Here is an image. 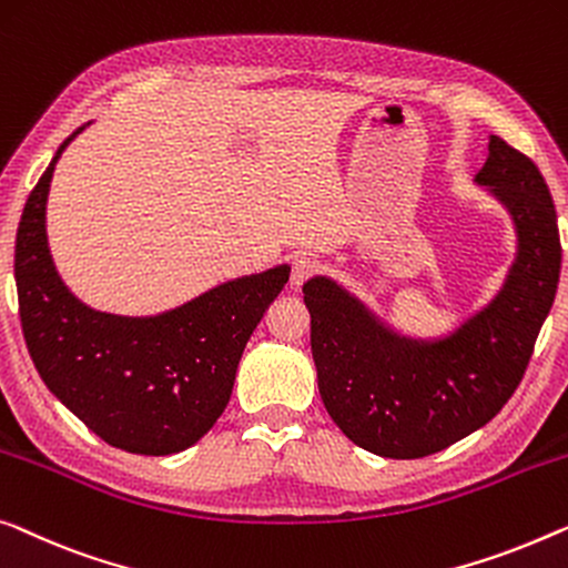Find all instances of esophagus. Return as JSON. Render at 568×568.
I'll return each instance as SVG.
<instances>
[{
    "label": "esophagus",
    "instance_id": "34e87169",
    "mask_svg": "<svg viewBox=\"0 0 568 568\" xmlns=\"http://www.w3.org/2000/svg\"><path fill=\"white\" fill-rule=\"evenodd\" d=\"M317 274V264L307 256H300L292 261V274H290V284L294 286V290H302L304 284L310 282L312 276Z\"/></svg>",
    "mask_w": 568,
    "mask_h": 568
}]
</instances>
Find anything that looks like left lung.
I'll list each match as a JSON object with an SVG mask.
<instances>
[{"label":"left lung","instance_id":"8db88e82","mask_svg":"<svg viewBox=\"0 0 568 568\" xmlns=\"http://www.w3.org/2000/svg\"><path fill=\"white\" fill-rule=\"evenodd\" d=\"M476 182L513 215L517 258L495 302L448 338H399L325 276L302 286L323 405L376 456L423 458L487 425L520 384L554 304L561 241L546 179L491 135Z\"/></svg>","mask_w":568,"mask_h":568}]
</instances>
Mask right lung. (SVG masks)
<instances>
[{"instance_id":"add662e5","label":"right lung","mask_w":568,"mask_h":568,"mask_svg":"<svg viewBox=\"0 0 568 568\" xmlns=\"http://www.w3.org/2000/svg\"><path fill=\"white\" fill-rule=\"evenodd\" d=\"M81 130L55 151L20 217L14 282L24 343L48 389L104 443L179 454L223 415L245 343L290 282V266L220 284L159 317L84 307L55 274L45 241L55 161Z\"/></svg>"}]
</instances>
